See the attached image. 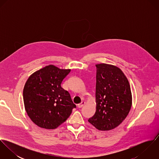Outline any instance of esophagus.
Masks as SVG:
<instances>
[{
	"mask_svg": "<svg viewBox=\"0 0 159 159\" xmlns=\"http://www.w3.org/2000/svg\"><path fill=\"white\" fill-rule=\"evenodd\" d=\"M84 105H85V102H83H83H81L80 104L78 105V107L79 108H82Z\"/></svg>",
	"mask_w": 159,
	"mask_h": 159,
	"instance_id": "obj_1",
	"label": "esophagus"
}]
</instances>
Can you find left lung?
<instances>
[{
  "label": "left lung",
  "instance_id": "left-lung-1",
  "mask_svg": "<svg viewBox=\"0 0 159 159\" xmlns=\"http://www.w3.org/2000/svg\"><path fill=\"white\" fill-rule=\"evenodd\" d=\"M96 111L88 121L99 130L119 125L129 113L132 103L130 86L122 71L107 64L95 65Z\"/></svg>",
  "mask_w": 159,
  "mask_h": 159
}]
</instances>
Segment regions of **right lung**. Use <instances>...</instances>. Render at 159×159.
Returning <instances> with one entry per match:
<instances>
[{
    "mask_svg": "<svg viewBox=\"0 0 159 159\" xmlns=\"http://www.w3.org/2000/svg\"><path fill=\"white\" fill-rule=\"evenodd\" d=\"M70 71L49 65L32 73L27 80L23 89L25 110L39 127L56 129L76 108L68 91L61 87Z\"/></svg>",
    "mask_w": 159,
    "mask_h": 159,
    "instance_id": "1",
    "label": "right lung"
}]
</instances>
